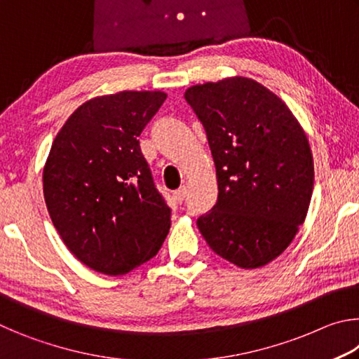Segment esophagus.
<instances>
[{
    "mask_svg": "<svg viewBox=\"0 0 359 359\" xmlns=\"http://www.w3.org/2000/svg\"><path fill=\"white\" fill-rule=\"evenodd\" d=\"M185 196H187V188L185 187H180L179 190L174 191V198H175V201H177V203L184 201Z\"/></svg>",
    "mask_w": 359,
    "mask_h": 359,
    "instance_id": "obj_1",
    "label": "esophagus"
}]
</instances>
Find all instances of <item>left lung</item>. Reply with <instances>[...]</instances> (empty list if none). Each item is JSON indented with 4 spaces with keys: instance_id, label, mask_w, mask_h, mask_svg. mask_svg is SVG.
I'll return each instance as SVG.
<instances>
[{
    "instance_id": "1",
    "label": "left lung",
    "mask_w": 359,
    "mask_h": 359,
    "mask_svg": "<svg viewBox=\"0 0 359 359\" xmlns=\"http://www.w3.org/2000/svg\"><path fill=\"white\" fill-rule=\"evenodd\" d=\"M185 100L201 120L218 198L198 218L209 247L242 269L285 252L306 220L313 190L307 136L288 106L247 77L193 85Z\"/></svg>"
}]
</instances>
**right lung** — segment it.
<instances>
[{
    "instance_id": "add662e5",
    "label": "right lung",
    "mask_w": 359,
    "mask_h": 359,
    "mask_svg": "<svg viewBox=\"0 0 359 359\" xmlns=\"http://www.w3.org/2000/svg\"><path fill=\"white\" fill-rule=\"evenodd\" d=\"M166 96L120 92L83 102L47 156L42 185L53 226L101 274H128L154 258L171 228V209L137 141Z\"/></svg>"
}]
</instances>
